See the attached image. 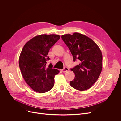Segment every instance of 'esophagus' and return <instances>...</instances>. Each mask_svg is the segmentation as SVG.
<instances>
[{
  "label": "esophagus",
  "mask_w": 121,
  "mask_h": 121,
  "mask_svg": "<svg viewBox=\"0 0 121 121\" xmlns=\"http://www.w3.org/2000/svg\"><path fill=\"white\" fill-rule=\"evenodd\" d=\"M69 70V69L67 67H65L64 69H61V71L63 72V73H65V72H68Z\"/></svg>",
  "instance_id": "esophagus-1"
}]
</instances>
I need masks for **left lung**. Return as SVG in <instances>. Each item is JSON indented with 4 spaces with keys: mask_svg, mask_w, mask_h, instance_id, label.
<instances>
[{
    "mask_svg": "<svg viewBox=\"0 0 121 121\" xmlns=\"http://www.w3.org/2000/svg\"><path fill=\"white\" fill-rule=\"evenodd\" d=\"M61 38L69 47L75 61L80 63L71 69L75 74L70 85L80 91L89 89L97 81L102 68V55L99 47L86 35L75 32L65 34Z\"/></svg>",
    "mask_w": 121,
    "mask_h": 121,
    "instance_id": "left-lung-1",
    "label": "left lung"
}]
</instances>
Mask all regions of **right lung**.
<instances>
[{"instance_id": "add662e5", "label": "right lung", "mask_w": 121, "mask_h": 121, "mask_svg": "<svg viewBox=\"0 0 121 121\" xmlns=\"http://www.w3.org/2000/svg\"><path fill=\"white\" fill-rule=\"evenodd\" d=\"M60 38L56 34H41L28 41L22 50L19 64L26 82L37 92L44 93L52 88L54 78L60 71L52 69L46 61L49 49Z\"/></svg>"}]
</instances>
